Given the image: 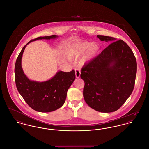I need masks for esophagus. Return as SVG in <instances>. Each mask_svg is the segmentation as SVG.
Returning <instances> with one entry per match:
<instances>
[{"label":"esophagus","instance_id":"obj_1","mask_svg":"<svg viewBox=\"0 0 149 149\" xmlns=\"http://www.w3.org/2000/svg\"><path fill=\"white\" fill-rule=\"evenodd\" d=\"M75 76H76V78H79L80 76V70L77 69V68H75Z\"/></svg>","mask_w":149,"mask_h":149}]
</instances>
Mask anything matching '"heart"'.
<instances>
[{
    "mask_svg": "<svg viewBox=\"0 0 149 149\" xmlns=\"http://www.w3.org/2000/svg\"><path fill=\"white\" fill-rule=\"evenodd\" d=\"M98 49L99 46L96 43L77 42L69 46L66 51V56L68 59L73 60L78 59L81 56L79 63L83 65L96 54Z\"/></svg>",
    "mask_w": 149,
    "mask_h": 149,
    "instance_id": "obj_1",
    "label": "heart"
}]
</instances>
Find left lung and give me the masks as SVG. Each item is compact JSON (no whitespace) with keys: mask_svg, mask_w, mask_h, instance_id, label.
I'll list each match as a JSON object with an SVG mask.
<instances>
[{"mask_svg":"<svg viewBox=\"0 0 149 149\" xmlns=\"http://www.w3.org/2000/svg\"><path fill=\"white\" fill-rule=\"evenodd\" d=\"M97 37L111 43L82 68L83 97L87 105L97 111L114 112L132 93L137 62L131 49L122 40L105 35Z\"/></svg>","mask_w":149,"mask_h":149,"instance_id":"left-lung-1","label":"left lung"}]
</instances>
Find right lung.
Masks as SVG:
<instances>
[{
	"mask_svg": "<svg viewBox=\"0 0 149 149\" xmlns=\"http://www.w3.org/2000/svg\"><path fill=\"white\" fill-rule=\"evenodd\" d=\"M56 35L40 36L30 40L22 49L16 61L15 74V82L18 91L25 102L35 111L42 113L53 111L64 104L69 88L75 79L74 70L66 72L58 71L47 81L38 82L29 79L21 66L23 52L27 45L40 39H55Z\"/></svg>",
	"mask_w": 149,
	"mask_h": 149,
	"instance_id": "right-lung-1",
	"label": "right lung"
}]
</instances>
